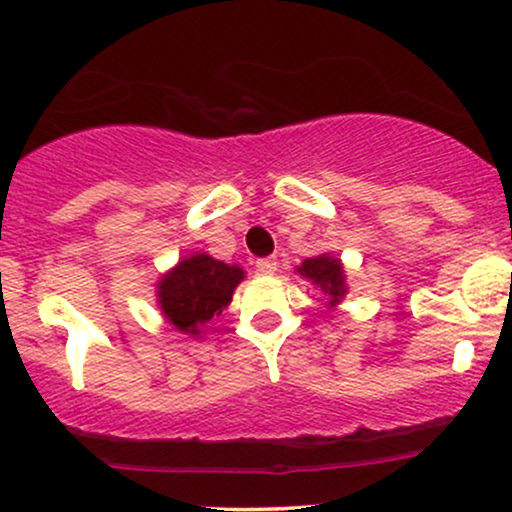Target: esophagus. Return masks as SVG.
<instances>
[{
	"label": "esophagus",
	"mask_w": 512,
	"mask_h": 512,
	"mask_svg": "<svg viewBox=\"0 0 512 512\" xmlns=\"http://www.w3.org/2000/svg\"><path fill=\"white\" fill-rule=\"evenodd\" d=\"M256 270L261 272V275H272V272L277 270V258H275V256L258 258V261H256Z\"/></svg>",
	"instance_id": "34e87169"
}]
</instances>
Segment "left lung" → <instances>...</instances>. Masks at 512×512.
Returning <instances> with one entry per match:
<instances>
[{"label":"left lung","mask_w":512,"mask_h":512,"mask_svg":"<svg viewBox=\"0 0 512 512\" xmlns=\"http://www.w3.org/2000/svg\"><path fill=\"white\" fill-rule=\"evenodd\" d=\"M298 272L303 277L312 279L326 296H331V305L338 303V300L345 296V272H342L338 258H331L326 254L317 258H307V261L298 268Z\"/></svg>","instance_id":"8db88e82"}]
</instances>
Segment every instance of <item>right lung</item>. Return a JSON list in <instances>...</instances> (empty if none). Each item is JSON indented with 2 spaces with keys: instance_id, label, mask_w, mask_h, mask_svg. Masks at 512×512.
I'll return each instance as SVG.
<instances>
[{
  "instance_id": "1",
  "label": "right lung",
  "mask_w": 512,
  "mask_h": 512,
  "mask_svg": "<svg viewBox=\"0 0 512 512\" xmlns=\"http://www.w3.org/2000/svg\"><path fill=\"white\" fill-rule=\"evenodd\" d=\"M242 277L244 272L237 265L214 261L207 254H195L160 279V307L172 326L198 335L200 324H207L226 310Z\"/></svg>"
}]
</instances>
